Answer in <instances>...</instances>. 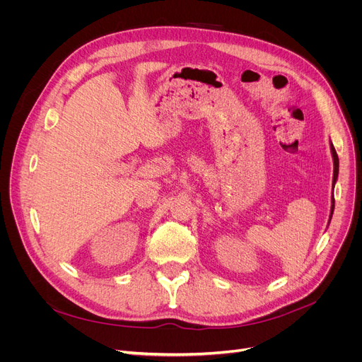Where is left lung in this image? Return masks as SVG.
Returning <instances> with one entry per match:
<instances>
[{
  "instance_id": "left-lung-1",
  "label": "left lung",
  "mask_w": 362,
  "mask_h": 362,
  "mask_svg": "<svg viewBox=\"0 0 362 362\" xmlns=\"http://www.w3.org/2000/svg\"><path fill=\"white\" fill-rule=\"evenodd\" d=\"M330 151H332V158H333V189H334V185H336L337 176H339V157L336 154V149H334L332 142H330ZM333 211H334V198H333V194H332V208H330V217H329V223L327 224H330Z\"/></svg>"
}]
</instances>
